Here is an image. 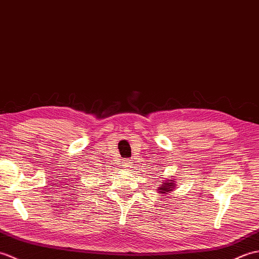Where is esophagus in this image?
<instances>
[{
  "label": "esophagus",
  "instance_id": "esophagus-1",
  "mask_svg": "<svg viewBox=\"0 0 259 259\" xmlns=\"http://www.w3.org/2000/svg\"><path fill=\"white\" fill-rule=\"evenodd\" d=\"M123 166H124L125 170H130V169L133 168V162H132L131 159H125L124 163H123Z\"/></svg>",
  "mask_w": 259,
  "mask_h": 259
}]
</instances>
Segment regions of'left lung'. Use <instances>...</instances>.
<instances>
[{"mask_svg": "<svg viewBox=\"0 0 259 259\" xmlns=\"http://www.w3.org/2000/svg\"><path fill=\"white\" fill-rule=\"evenodd\" d=\"M175 187H176L175 180H171V178H169V180H167V181H164L162 183V185H158L157 193L160 197L162 196L166 197V195H168L171 192H174Z\"/></svg>", "mask_w": 259, "mask_h": 259, "instance_id": "1", "label": "left lung"}]
</instances>
